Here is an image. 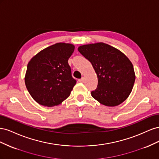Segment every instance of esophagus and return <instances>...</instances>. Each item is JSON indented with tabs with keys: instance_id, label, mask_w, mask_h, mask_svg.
<instances>
[{
	"instance_id": "34e87169",
	"label": "esophagus",
	"mask_w": 159,
	"mask_h": 159,
	"mask_svg": "<svg viewBox=\"0 0 159 159\" xmlns=\"http://www.w3.org/2000/svg\"><path fill=\"white\" fill-rule=\"evenodd\" d=\"M79 81L80 82H81V83H84V81H85V78H84V77H82V78H81V79H80L79 80Z\"/></svg>"
}]
</instances>
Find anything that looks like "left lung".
Returning <instances> with one entry per match:
<instances>
[{
  "label": "left lung",
  "mask_w": 159,
  "mask_h": 159,
  "mask_svg": "<svg viewBox=\"0 0 159 159\" xmlns=\"http://www.w3.org/2000/svg\"><path fill=\"white\" fill-rule=\"evenodd\" d=\"M78 50L91 62L98 75V87L91 91V96L109 107L123 103L135 81L133 66L128 57L103 42L81 46Z\"/></svg>",
  "instance_id": "8db88e82"
}]
</instances>
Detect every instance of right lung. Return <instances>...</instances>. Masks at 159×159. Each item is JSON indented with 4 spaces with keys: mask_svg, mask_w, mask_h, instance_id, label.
<instances>
[{
    "mask_svg": "<svg viewBox=\"0 0 159 159\" xmlns=\"http://www.w3.org/2000/svg\"><path fill=\"white\" fill-rule=\"evenodd\" d=\"M74 48L73 44L57 43L38 53L28 62L25 84L37 103L52 107L69 97L76 84L68 62Z\"/></svg>",
    "mask_w": 159,
    "mask_h": 159,
    "instance_id": "obj_1",
    "label": "right lung"
}]
</instances>
